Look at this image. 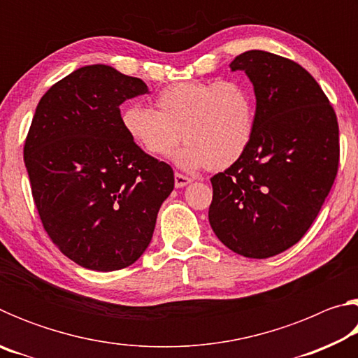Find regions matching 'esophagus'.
I'll use <instances>...</instances> for the list:
<instances>
[{"label":"esophagus","instance_id":"1","mask_svg":"<svg viewBox=\"0 0 358 358\" xmlns=\"http://www.w3.org/2000/svg\"><path fill=\"white\" fill-rule=\"evenodd\" d=\"M191 178L189 177H186V175H183V173H175V186L177 187H183V186H186V185H189L191 183Z\"/></svg>","mask_w":358,"mask_h":358}]
</instances>
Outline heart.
<instances>
[{"instance_id":"obj_1","label":"heart","mask_w":358,"mask_h":358,"mask_svg":"<svg viewBox=\"0 0 358 358\" xmlns=\"http://www.w3.org/2000/svg\"><path fill=\"white\" fill-rule=\"evenodd\" d=\"M155 104L156 110L129 104L121 112L124 132L150 156L171 155L183 137L186 147L175 155L180 167L222 171L250 147L256 102L243 82H178L161 90Z\"/></svg>"}]
</instances>
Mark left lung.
Wrapping results in <instances>:
<instances>
[{
	"mask_svg": "<svg viewBox=\"0 0 358 358\" xmlns=\"http://www.w3.org/2000/svg\"><path fill=\"white\" fill-rule=\"evenodd\" d=\"M256 93V126L237 162L211 177L210 226L229 250L266 259L308 232L336 178L339 129L319 83L292 59L250 50L230 63Z\"/></svg>",
	"mask_w": 358,
	"mask_h": 358,
	"instance_id": "8db88e82",
	"label": "left lung"
}]
</instances>
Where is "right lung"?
Returning a JSON list of instances; mask_svg holds the SVG:
<instances>
[{
  "instance_id": "right-lung-1",
  "label": "right lung",
  "mask_w": 358,
  "mask_h": 358,
  "mask_svg": "<svg viewBox=\"0 0 358 358\" xmlns=\"http://www.w3.org/2000/svg\"><path fill=\"white\" fill-rule=\"evenodd\" d=\"M148 93L137 77L85 66L42 96L23 157L48 237L88 270L113 271L147 250L173 171L132 142L120 106Z\"/></svg>"
}]
</instances>
